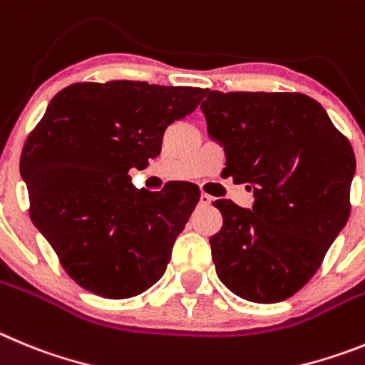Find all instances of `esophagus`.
<instances>
[{"label": "esophagus", "mask_w": 365, "mask_h": 365, "mask_svg": "<svg viewBox=\"0 0 365 365\" xmlns=\"http://www.w3.org/2000/svg\"><path fill=\"white\" fill-rule=\"evenodd\" d=\"M211 202H212V196L205 195V192H202V195H200V205H209Z\"/></svg>", "instance_id": "1"}]
</instances>
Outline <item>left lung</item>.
I'll use <instances>...</instances> for the list:
<instances>
[{"mask_svg": "<svg viewBox=\"0 0 365 365\" xmlns=\"http://www.w3.org/2000/svg\"><path fill=\"white\" fill-rule=\"evenodd\" d=\"M202 113L225 150L222 176L255 192L252 209L212 203L223 216L209 240L216 274L249 302L293 297L349 218L353 147L324 107L300 93L207 88Z\"/></svg>", "mask_w": 365, "mask_h": 365, "instance_id": "obj_1", "label": "left lung"}]
</instances>
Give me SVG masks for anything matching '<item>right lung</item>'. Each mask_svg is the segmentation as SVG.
<instances>
[{"mask_svg":"<svg viewBox=\"0 0 365 365\" xmlns=\"http://www.w3.org/2000/svg\"><path fill=\"white\" fill-rule=\"evenodd\" d=\"M198 87L116 80L56 94L23 145L31 220L68 277L103 298H130L165 272L200 200L195 183L136 189L133 167L162 150L167 127L198 107Z\"/></svg>","mask_w":365,"mask_h":365,"instance_id":"obj_1","label":"right lung"}]
</instances>
